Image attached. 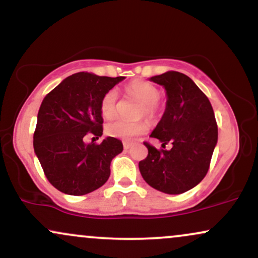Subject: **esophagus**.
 <instances>
[{
	"label": "esophagus",
	"instance_id": "34e87169",
	"mask_svg": "<svg viewBox=\"0 0 258 258\" xmlns=\"http://www.w3.org/2000/svg\"><path fill=\"white\" fill-rule=\"evenodd\" d=\"M131 147H132V144L130 143V142H123V149L128 150Z\"/></svg>",
	"mask_w": 258,
	"mask_h": 258
}]
</instances>
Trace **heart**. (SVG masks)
<instances>
[{
    "label": "heart",
    "mask_w": 258,
    "mask_h": 258,
    "mask_svg": "<svg viewBox=\"0 0 258 258\" xmlns=\"http://www.w3.org/2000/svg\"><path fill=\"white\" fill-rule=\"evenodd\" d=\"M127 92L131 97L137 99L139 103L143 104L139 116H146L148 120L154 121L159 116L158 102L161 97V92L156 86L142 80H136L127 86ZM117 100L119 93L117 90L111 88L109 90L100 100V114L105 119H111L115 116L117 109ZM148 126L144 121L139 122H127V121L115 119L106 123L105 132L110 137H116L120 139H131L136 136L142 135L147 131Z\"/></svg>",
    "instance_id": "obj_1"
}]
</instances>
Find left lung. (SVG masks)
<instances>
[{"instance_id": "8db88e82", "label": "left lung", "mask_w": 258, "mask_h": 258, "mask_svg": "<svg viewBox=\"0 0 258 258\" xmlns=\"http://www.w3.org/2000/svg\"><path fill=\"white\" fill-rule=\"evenodd\" d=\"M164 86L166 109L150 137L162 142L156 149L144 142L148 156L138 166L144 180L166 194H182L199 184L209 171L218 128L211 103L193 80L178 72L150 78ZM173 148L164 150V144Z\"/></svg>"}]
</instances>
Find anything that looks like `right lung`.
<instances>
[{"label": "right lung", "mask_w": 258, "mask_h": 258, "mask_svg": "<svg viewBox=\"0 0 258 258\" xmlns=\"http://www.w3.org/2000/svg\"><path fill=\"white\" fill-rule=\"evenodd\" d=\"M125 79L78 73L44 97L37 114L34 150L49 183L69 195L96 190L110 176L111 160L122 152L117 138L86 144L84 137L103 135L102 97Z\"/></svg>", "instance_id": "obj_1"}]
</instances>
